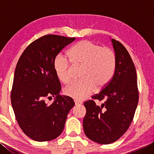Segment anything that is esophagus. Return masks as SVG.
<instances>
[{
	"label": "esophagus",
	"mask_w": 154,
	"mask_h": 154,
	"mask_svg": "<svg viewBox=\"0 0 154 154\" xmlns=\"http://www.w3.org/2000/svg\"><path fill=\"white\" fill-rule=\"evenodd\" d=\"M75 106H79V104H81V102H79V101L78 100H75Z\"/></svg>",
	"instance_id": "obj_1"
}]
</instances>
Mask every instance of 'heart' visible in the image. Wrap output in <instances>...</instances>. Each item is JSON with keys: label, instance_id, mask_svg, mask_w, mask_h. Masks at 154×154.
I'll list each match as a JSON object with an SVG mask.
<instances>
[{"label": "heart", "instance_id": "obj_1", "mask_svg": "<svg viewBox=\"0 0 154 154\" xmlns=\"http://www.w3.org/2000/svg\"><path fill=\"white\" fill-rule=\"evenodd\" d=\"M68 59L74 67H81V81L65 87L64 93L78 100L89 97L94 89H102L110 81L116 67V55L109 48H102L89 40H81L68 53ZM66 58L57 55L54 62L57 77L64 84L71 80L72 67Z\"/></svg>", "mask_w": 154, "mask_h": 154}]
</instances>
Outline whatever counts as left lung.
Listing matches in <instances>:
<instances>
[{
  "instance_id": "1",
  "label": "left lung",
  "mask_w": 154,
  "mask_h": 154,
  "mask_svg": "<svg viewBox=\"0 0 154 154\" xmlns=\"http://www.w3.org/2000/svg\"><path fill=\"white\" fill-rule=\"evenodd\" d=\"M116 55L113 77L93 100L84 103L87 112L83 129L88 138L100 144H109L119 140L131 124L138 105L139 93L136 68L126 48L111 40ZM106 100L100 107L94 100Z\"/></svg>"
}]
</instances>
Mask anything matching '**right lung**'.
<instances>
[{"mask_svg": "<svg viewBox=\"0 0 154 154\" xmlns=\"http://www.w3.org/2000/svg\"><path fill=\"white\" fill-rule=\"evenodd\" d=\"M75 40L45 35L28 45L15 69L11 103L16 119L26 135L38 142L50 141L63 132L67 114L75 105L68 96H61V83L54 70L58 54ZM56 97L51 105L48 99Z\"/></svg>", "mask_w": 154, "mask_h": 154, "instance_id": "1", "label": "right lung"}]
</instances>
